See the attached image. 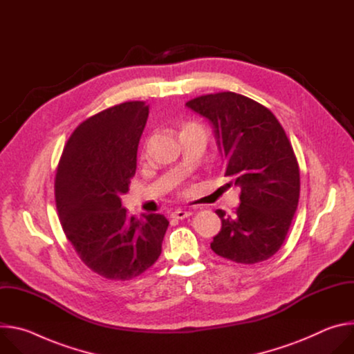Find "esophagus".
Returning <instances> with one entry per match:
<instances>
[{
    "instance_id": "34e87169",
    "label": "esophagus",
    "mask_w": 354,
    "mask_h": 354,
    "mask_svg": "<svg viewBox=\"0 0 354 354\" xmlns=\"http://www.w3.org/2000/svg\"><path fill=\"white\" fill-rule=\"evenodd\" d=\"M190 216H192V213L187 210H175L174 213H171V218H174V220H185Z\"/></svg>"
}]
</instances>
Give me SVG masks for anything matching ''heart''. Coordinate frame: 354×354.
Here are the masks:
<instances>
[{"label":"heart","instance_id":"b5f03b06","mask_svg":"<svg viewBox=\"0 0 354 354\" xmlns=\"http://www.w3.org/2000/svg\"><path fill=\"white\" fill-rule=\"evenodd\" d=\"M183 130H200V131H205V129L201 127V124L196 123V122H187L182 126V131Z\"/></svg>","mask_w":354,"mask_h":354}]
</instances>
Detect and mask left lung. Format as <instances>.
Returning a JSON list of instances; mask_svg holds the SVG:
<instances>
[{"instance_id":"8db88e82","label":"left lung","mask_w":354,"mask_h":354,"mask_svg":"<svg viewBox=\"0 0 354 354\" xmlns=\"http://www.w3.org/2000/svg\"><path fill=\"white\" fill-rule=\"evenodd\" d=\"M186 106L207 118L227 160V186L241 189L234 214L216 210L221 230L212 249L228 261L255 265L281 248L299 198V168L276 116L231 91L201 95Z\"/></svg>"}]
</instances>
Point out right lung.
Segmentation results:
<instances>
[{"instance_id":"add662e5","label":"right lung","mask_w":354,"mask_h":354,"mask_svg":"<svg viewBox=\"0 0 354 354\" xmlns=\"http://www.w3.org/2000/svg\"><path fill=\"white\" fill-rule=\"evenodd\" d=\"M147 118L141 100L88 118L70 136L57 167L55 197L63 231L80 259L109 280H131L153 266L169 225L162 214L136 218L122 207Z\"/></svg>"}]
</instances>
